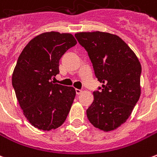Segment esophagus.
Instances as JSON below:
<instances>
[{"label": "esophagus", "instance_id": "34e87169", "mask_svg": "<svg viewBox=\"0 0 157 157\" xmlns=\"http://www.w3.org/2000/svg\"><path fill=\"white\" fill-rule=\"evenodd\" d=\"M82 90H80V89H75V93H76V95H80L81 93H82Z\"/></svg>", "mask_w": 157, "mask_h": 157}]
</instances>
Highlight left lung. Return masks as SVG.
Here are the masks:
<instances>
[{
    "label": "left lung",
    "mask_w": 157,
    "mask_h": 157,
    "mask_svg": "<svg viewBox=\"0 0 157 157\" xmlns=\"http://www.w3.org/2000/svg\"><path fill=\"white\" fill-rule=\"evenodd\" d=\"M98 81L94 100L86 110L94 127L111 131L126 122L140 96L141 65L128 44L118 36L103 32L77 33Z\"/></svg>",
    "instance_id": "obj_1"
}]
</instances>
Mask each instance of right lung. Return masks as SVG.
Masks as SVG:
<instances>
[{
  "instance_id": "right-lung-1",
  "label": "right lung",
  "mask_w": 157,
  "mask_h": 157,
  "mask_svg": "<svg viewBox=\"0 0 157 157\" xmlns=\"http://www.w3.org/2000/svg\"><path fill=\"white\" fill-rule=\"evenodd\" d=\"M75 44L71 33H44L33 38L19 55L12 86L23 114L35 128L49 131L67 118L75 90L51 80L59 73L62 55Z\"/></svg>"
}]
</instances>
